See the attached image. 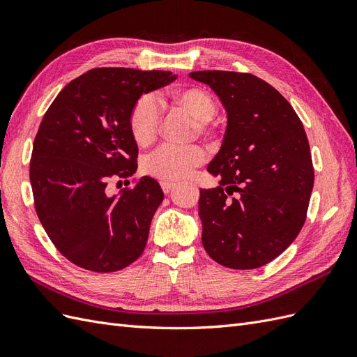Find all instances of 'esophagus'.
Masks as SVG:
<instances>
[{"label": "esophagus", "instance_id": "34e87169", "mask_svg": "<svg viewBox=\"0 0 357 357\" xmlns=\"http://www.w3.org/2000/svg\"><path fill=\"white\" fill-rule=\"evenodd\" d=\"M160 188H162V190H164L165 193H169L172 189L176 188V183H172V181H162V183H160Z\"/></svg>", "mask_w": 357, "mask_h": 357}]
</instances>
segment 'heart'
<instances>
[{
	"label": "heart",
	"instance_id": "obj_1",
	"mask_svg": "<svg viewBox=\"0 0 357 357\" xmlns=\"http://www.w3.org/2000/svg\"><path fill=\"white\" fill-rule=\"evenodd\" d=\"M168 98L172 104L188 110L197 119L199 132H210L208 119L213 117L215 105L208 92L199 88H180L169 92ZM129 126L137 144L149 146L155 142L159 129V109L155 98L143 96L137 101L129 117ZM204 160L205 152L199 146H164L149 158L146 169L158 180L178 181L188 178L193 168L199 167Z\"/></svg>",
	"mask_w": 357,
	"mask_h": 357
}]
</instances>
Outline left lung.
I'll return each mask as SVG.
<instances>
[{"mask_svg":"<svg viewBox=\"0 0 357 357\" xmlns=\"http://www.w3.org/2000/svg\"><path fill=\"white\" fill-rule=\"evenodd\" d=\"M226 112L219 153L207 171L219 186L199 190L202 245L215 262L253 269L294 243L314 185L310 144L294 107L271 84L234 71H195Z\"/></svg>","mask_w":357,"mask_h":357,"instance_id":"obj_1","label":"left lung"}]
</instances>
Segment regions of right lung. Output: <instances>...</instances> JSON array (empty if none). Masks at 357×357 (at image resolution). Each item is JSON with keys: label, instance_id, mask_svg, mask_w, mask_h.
Segmentation results:
<instances>
[{"label": "right lung", "instance_id": "obj_1", "mask_svg": "<svg viewBox=\"0 0 357 357\" xmlns=\"http://www.w3.org/2000/svg\"><path fill=\"white\" fill-rule=\"evenodd\" d=\"M176 79L171 71L93 68L70 82L43 117L29 164L36 211L74 265L113 273L144 252L164 199L159 183L146 176L119 195L107 185L137 169L134 105Z\"/></svg>", "mask_w": 357, "mask_h": 357}]
</instances>
